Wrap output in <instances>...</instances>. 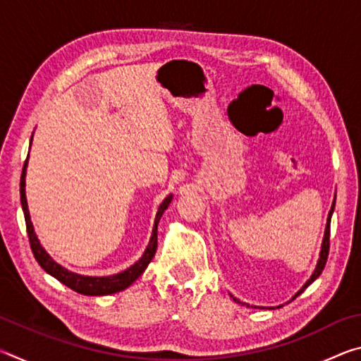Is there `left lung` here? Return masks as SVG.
Here are the masks:
<instances>
[{
    "mask_svg": "<svg viewBox=\"0 0 361 361\" xmlns=\"http://www.w3.org/2000/svg\"><path fill=\"white\" fill-rule=\"evenodd\" d=\"M334 204H336V202H333V205H331V210H329V213H328V221H326L325 237H323V243H322V252H320V258H319V262H317V267H315V271H314V274H312V277H310V279L307 280V282H305V285L302 286V288L296 293V296H295V298H298L299 295H301V293H302L305 288H307V286H309L310 283H312L317 277L320 276L323 269H325L326 259H328V253H329V224H331V215H333V210H334ZM234 301H237L235 298H234ZM237 302H239V301H237Z\"/></svg>",
    "mask_w": 361,
    "mask_h": 361,
    "instance_id": "8db88e82",
    "label": "left lung"
}]
</instances>
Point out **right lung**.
Here are the masks:
<instances>
[{
    "instance_id": "add662e5",
    "label": "right lung",
    "mask_w": 361,
    "mask_h": 361,
    "mask_svg": "<svg viewBox=\"0 0 361 361\" xmlns=\"http://www.w3.org/2000/svg\"><path fill=\"white\" fill-rule=\"evenodd\" d=\"M27 161L23 164L22 169V176H20V202H22V209H23V216H25V224H27V234H28V240H30V247H32V252L35 255L38 264L44 269L47 274H51L52 277H56L59 282H62L63 285L68 286L73 291L81 293V295H87V296H103V295H113V293H118L126 290L127 286H130L135 280L142 276L145 272V269L148 267L151 259L154 258L156 250H157V223L161 219L162 213L166 212V209L172 200V195L164 199V202L161 204L157 210V215L154 219V228H152V235L151 240L146 247L145 253L142 258H140L138 262H135L132 267L127 269V271L116 274V276H109V277H85V276H78V274H73L70 271H66L65 267L57 264L51 256L46 253V250L41 247V243L38 240V237L35 234L32 219H30V213H28V205H27V199H25V170H27Z\"/></svg>"
}]
</instances>
